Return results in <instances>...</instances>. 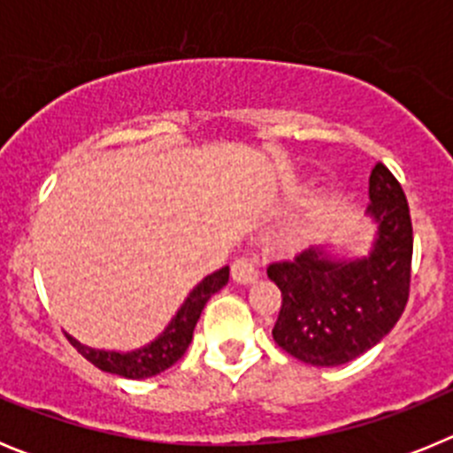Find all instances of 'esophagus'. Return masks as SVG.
Masks as SVG:
<instances>
[{
  "label": "esophagus",
  "mask_w": 453,
  "mask_h": 453,
  "mask_svg": "<svg viewBox=\"0 0 453 453\" xmlns=\"http://www.w3.org/2000/svg\"><path fill=\"white\" fill-rule=\"evenodd\" d=\"M263 265H265V256H240L231 263V276L235 283L250 286L261 276Z\"/></svg>",
  "instance_id": "34e87169"
}]
</instances>
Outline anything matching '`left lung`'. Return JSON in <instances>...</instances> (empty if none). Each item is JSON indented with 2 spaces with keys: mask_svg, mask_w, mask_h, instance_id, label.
<instances>
[{
  "mask_svg": "<svg viewBox=\"0 0 453 453\" xmlns=\"http://www.w3.org/2000/svg\"><path fill=\"white\" fill-rule=\"evenodd\" d=\"M365 213L376 229L365 256L340 258L311 247L267 267L283 297L274 342L308 365L354 361L390 334L406 308L413 224L406 195L383 163L372 167Z\"/></svg>",
  "mask_w": 453,
  "mask_h": 453,
  "instance_id": "8db88e82",
  "label": "left lung"
}]
</instances>
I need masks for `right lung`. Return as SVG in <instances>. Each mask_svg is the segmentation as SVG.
<instances>
[{
	"instance_id": "1",
	"label": "right lung",
	"mask_w": 453,
	"mask_h": 453,
	"mask_svg": "<svg viewBox=\"0 0 453 453\" xmlns=\"http://www.w3.org/2000/svg\"><path fill=\"white\" fill-rule=\"evenodd\" d=\"M226 281H229V267H222V270L213 272V274L203 276L202 281L192 288L186 302L177 311V315L170 319L165 331L158 338L151 340L150 345L140 347V349H95V347L81 345L70 334H67V340L77 347V351L83 358H88L92 365L99 367L102 372H111V374L124 376V379H150V376L165 372L167 367L174 365L186 354L188 345L192 342V331L197 326V319L202 315L203 306L211 299V295H215V292L226 286Z\"/></svg>"
}]
</instances>
